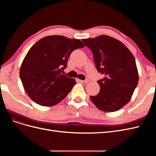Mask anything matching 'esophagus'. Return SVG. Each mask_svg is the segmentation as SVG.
Listing matches in <instances>:
<instances>
[{"mask_svg":"<svg viewBox=\"0 0 156 156\" xmlns=\"http://www.w3.org/2000/svg\"><path fill=\"white\" fill-rule=\"evenodd\" d=\"M83 83H88V82H89V80L88 79H85V80H83V81H81Z\"/></svg>","mask_w":156,"mask_h":156,"instance_id":"34e87169","label":"esophagus"}]
</instances>
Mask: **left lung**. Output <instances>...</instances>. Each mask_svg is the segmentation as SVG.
<instances>
[{"label":"left lung","mask_w":156,"mask_h":156,"mask_svg":"<svg viewBox=\"0 0 156 156\" xmlns=\"http://www.w3.org/2000/svg\"><path fill=\"white\" fill-rule=\"evenodd\" d=\"M91 49L98 72L103 75L98 81L100 92L90 98L99 109L114 112L131 100L139 81L134 56L121 41L107 35L83 39Z\"/></svg>","instance_id":"obj_1"}]
</instances>
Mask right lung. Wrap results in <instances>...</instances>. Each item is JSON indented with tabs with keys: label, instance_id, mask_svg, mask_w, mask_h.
Listing matches in <instances>:
<instances>
[{
	"label": "right lung",
	"instance_id": "1",
	"mask_svg": "<svg viewBox=\"0 0 156 156\" xmlns=\"http://www.w3.org/2000/svg\"><path fill=\"white\" fill-rule=\"evenodd\" d=\"M84 45L79 40L49 36L32 45L20 71L23 87L32 101L42 106H53L64 99L76 84L61 74L70 54Z\"/></svg>",
	"mask_w": 156,
	"mask_h": 156
}]
</instances>
